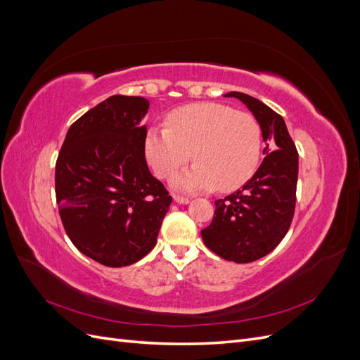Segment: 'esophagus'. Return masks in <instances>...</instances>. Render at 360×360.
Wrapping results in <instances>:
<instances>
[{"label": "esophagus", "mask_w": 360, "mask_h": 360, "mask_svg": "<svg viewBox=\"0 0 360 360\" xmlns=\"http://www.w3.org/2000/svg\"><path fill=\"white\" fill-rule=\"evenodd\" d=\"M174 201H176L177 204H189L191 200L186 198V197H179V195H174Z\"/></svg>", "instance_id": "34e87169"}]
</instances>
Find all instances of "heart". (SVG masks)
I'll list each match as a JSON object with an SVG mask.
<instances>
[{
    "label": "heart",
    "instance_id": "1",
    "mask_svg": "<svg viewBox=\"0 0 360 360\" xmlns=\"http://www.w3.org/2000/svg\"><path fill=\"white\" fill-rule=\"evenodd\" d=\"M144 155L156 176L167 179L193 158L171 184L198 192L216 186L236 191L254 176L261 155V130L254 117L213 102L177 108L167 127L151 126L144 136Z\"/></svg>",
    "mask_w": 360,
    "mask_h": 360
}]
</instances>
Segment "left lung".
Instances as JSON below:
<instances>
[{"mask_svg":"<svg viewBox=\"0 0 360 360\" xmlns=\"http://www.w3.org/2000/svg\"><path fill=\"white\" fill-rule=\"evenodd\" d=\"M254 114L266 147L257 172L242 189L216 200L212 224L201 231L205 246L224 259L252 263L285 237L296 207L299 155L284 118L255 97L230 91Z\"/></svg>","mask_w":360,"mask_h":360,"instance_id":"1","label":"left lung"}]
</instances>
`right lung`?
Instances as JSON below:
<instances>
[{
  "label": "right lung",
  "mask_w": 360,
  "mask_h": 360,
  "mask_svg": "<svg viewBox=\"0 0 360 360\" xmlns=\"http://www.w3.org/2000/svg\"><path fill=\"white\" fill-rule=\"evenodd\" d=\"M150 102L108 97L69 127L56 165V197L72 243L108 267L136 263L155 248L172 198L144 155Z\"/></svg>",
  "instance_id": "obj_1"
}]
</instances>
